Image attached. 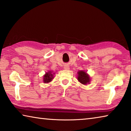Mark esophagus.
Masks as SVG:
<instances>
[{"mask_svg": "<svg viewBox=\"0 0 131 131\" xmlns=\"http://www.w3.org/2000/svg\"><path fill=\"white\" fill-rule=\"evenodd\" d=\"M64 69H66V70H68V69H69V68L68 66H65V67H64Z\"/></svg>", "mask_w": 131, "mask_h": 131, "instance_id": "obj_1", "label": "esophagus"}]
</instances>
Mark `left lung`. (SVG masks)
<instances>
[{
	"instance_id": "left-lung-1",
	"label": "left lung",
	"mask_w": 131,
	"mask_h": 131,
	"mask_svg": "<svg viewBox=\"0 0 131 131\" xmlns=\"http://www.w3.org/2000/svg\"><path fill=\"white\" fill-rule=\"evenodd\" d=\"M78 80L81 83L83 84H86L90 82V77L84 71H80L78 72Z\"/></svg>"
}]
</instances>
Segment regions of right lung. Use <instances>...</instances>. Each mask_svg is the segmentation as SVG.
<instances>
[{
  "label": "right lung",
  "mask_w": 131,
  "mask_h": 131,
  "mask_svg": "<svg viewBox=\"0 0 131 131\" xmlns=\"http://www.w3.org/2000/svg\"><path fill=\"white\" fill-rule=\"evenodd\" d=\"M53 74L51 72H49L48 73H46V74L44 75L43 81L44 83H49L52 79Z\"/></svg>",
  "instance_id": "add662e5"
}]
</instances>
